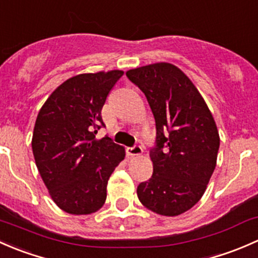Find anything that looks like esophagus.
Segmentation results:
<instances>
[{
    "label": "esophagus",
    "mask_w": 258,
    "mask_h": 258,
    "mask_svg": "<svg viewBox=\"0 0 258 258\" xmlns=\"http://www.w3.org/2000/svg\"><path fill=\"white\" fill-rule=\"evenodd\" d=\"M126 153L129 154V155L132 156H137V155H142L143 153V148L140 147V145H133L132 148H128L126 149Z\"/></svg>",
    "instance_id": "1"
}]
</instances>
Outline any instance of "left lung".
<instances>
[{
	"label": "left lung",
	"mask_w": 258,
	"mask_h": 258,
	"mask_svg": "<svg viewBox=\"0 0 258 258\" xmlns=\"http://www.w3.org/2000/svg\"><path fill=\"white\" fill-rule=\"evenodd\" d=\"M126 77L147 97L156 126L153 175L140 182L138 198L153 212L177 216L203 198L216 166V123L192 82L174 64L144 66Z\"/></svg>",
	"instance_id": "1"
}]
</instances>
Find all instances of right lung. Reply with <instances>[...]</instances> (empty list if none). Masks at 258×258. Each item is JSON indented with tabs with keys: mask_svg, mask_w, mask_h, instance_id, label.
<instances>
[{
	"mask_svg": "<svg viewBox=\"0 0 258 258\" xmlns=\"http://www.w3.org/2000/svg\"><path fill=\"white\" fill-rule=\"evenodd\" d=\"M123 71L78 74L60 84L37 115L32 150L50 198L63 211L88 215L107 199L111 172L125 156L104 126L102 108Z\"/></svg>",
	"mask_w": 258,
	"mask_h": 258,
	"instance_id": "1",
	"label": "right lung"
}]
</instances>
